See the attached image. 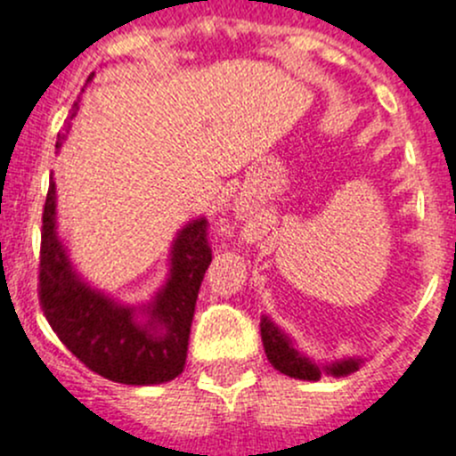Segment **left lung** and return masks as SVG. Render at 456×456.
Returning <instances> with one entry per match:
<instances>
[{
    "label": "left lung",
    "mask_w": 456,
    "mask_h": 456,
    "mask_svg": "<svg viewBox=\"0 0 456 456\" xmlns=\"http://www.w3.org/2000/svg\"><path fill=\"white\" fill-rule=\"evenodd\" d=\"M260 336H263V347L267 354L269 363L278 370V372L287 374L291 379H300V381H318L322 374L330 377H347V374L356 372L363 363V359H340L334 363H314L309 356L298 352L294 346V340L276 325L269 316L260 318Z\"/></svg>",
    "instance_id": "obj_1"
}]
</instances>
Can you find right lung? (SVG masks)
Wrapping results in <instances>:
<instances>
[{
  "instance_id": "right-lung-1",
  "label": "right lung",
  "mask_w": 456,
  "mask_h": 456,
  "mask_svg": "<svg viewBox=\"0 0 456 456\" xmlns=\"http://www.w3.org/2000/svg\"><path fill=\"white\" fill-rule=\"evenodd\" d=\"M77 109L79 100L70 120ZM64 140V134L57 135V151ZM209 263L207 220L196 218L171 242L167 282L149 303L113 300L88 285L70 263L57 236V191L51 178L42 216L39 303L61 343L100 377L125 386H158L183 374L196 298Z\"/></svg>"
}]
</instances>
